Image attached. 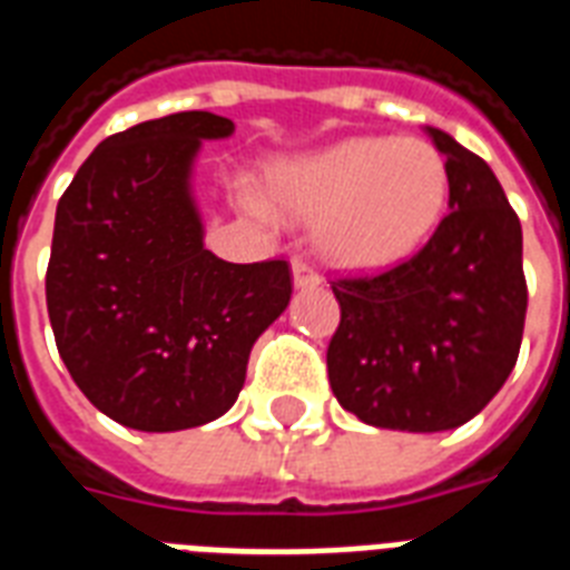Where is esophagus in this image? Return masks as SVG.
<instances>
[{"label":"esophagus","instance_id":"esophagus-1","mask_svg":"<svg viewBox=\"0 0 570 570\" xmlns=\"http://www.w3.org/2000/svg\"><path fill=\"white\" fill-rule=\"evenodd\" d=\"M291 271H294V285H297V288H317V285H321V273L314 271L312 264L303 256H297L291 262Z\"/></svg>","mask_w":570,"mask_h":570}]
</instances>
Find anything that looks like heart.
<instances>
[{
	"label": "heart",
	"mask_w": 570,
	"mask_h": 570,
	"mask_svg": "<svg viewBox=\"0 0 570 570\" xmlns=\"http://www.w3.org/2000/svg\"><path fill=\"white\" fill-rule=\"evenodd\" d=\"M448 197V161L423 138H350L267 170L271 206L317 223L323 256L350 271L414 256L439 229Z\"/></svg>",
	"instance_id": "heart-1"
}]
</instances>
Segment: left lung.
Here are the masks:
<instances>
[{
	"instance_id": "1",
	"label": "left lung",
	"mask_w": 570,
	"mask_h": 570,
	"mask_svg": "<svg viewBox=\"0 0 570 570\" xmlns=\"http://www.w3.org/2000/svg\"><path fill=\"white\" fill-rule=\"evenodd\" d=\"M426 131L450 170L439 229L391 271L330 282L332 394L382 430L441 432L480 414L515 367L527 317L521 220L498 176L448 131Z\"/></svg>"
}]
</instances>
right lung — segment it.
<instances>
[{
    "mask_svg": "<svg viewBox=\"0 0 570 570\" xmlns=\"http://www.w3.org/2000/svg\"><path fill=\"white\" fill-rule=\"evenodd\" d=\"M235 122L179 111L105 138L55 212L47 308L81 394L111 421L176 432L229 412L249 350L285 306V258L203 247L190 164Z\"/></svg>",
    "mask_w": 570,
    "mask_h": 570,
    "instance_id": "right-lung-1",
    "label": "right lung"
}]
</instances>
